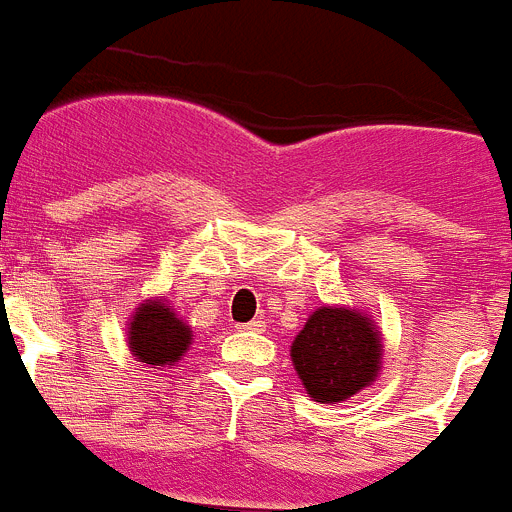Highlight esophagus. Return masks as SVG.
I'll return each instance as SVG.
<instances>
[{
    "instance_id": "34e87169",
    "label": "esophagus",
    "mask_w": 512,
    "mask_h": 512,
    "mask_svg": "<svg viewBox=\"0 0 512 512\" xmlns=\"http://www.w3.org/2000/svg\"><path fill=\"white\" fill-rule=\"evenodd\" d=\"M264 320H251V322H243V325H238V330L241 332H264Z\"/></svg>"
}]
</instances>
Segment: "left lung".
I'll use <instances>...</instances> for the list:
<instances>
[{"label":"left lung","mask_w":512,"mask_h":512,"mask_svg":"<svg viewBox=\"0 0 512 512\" xmlns=\"http://www.w3.org/2000/svg\"><path fill=\"white\" fill-rule=\"evenodd\" d=\"M383 342L360 309L320 307L292 342V363L317 403H342L381 373Z\"/></svg>","instance_id":"obj_1"}]
</instances>
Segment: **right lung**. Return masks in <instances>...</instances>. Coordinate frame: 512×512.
<instances>
[{
  "mask_svg": "<svg viewBox=\"0 0 512 512\" xmlns=\"http://www.w3.org/2000/svg\"><path fill=\"white\" fill-rule=\"evenodd\" d=\"M192 345V330L164 299H147L129 322V350L139 363L175 365Z\"/></svg>",
  "mask_w": 512,
  "mask_h": 512,
  "instance_id": "obj_1",
  "label": "right lung"
}]
</instances>
